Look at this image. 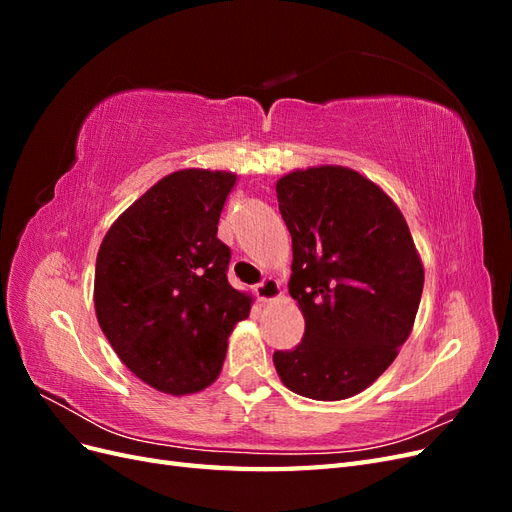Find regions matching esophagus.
Returning a JSON list of instances; mask_svg holds the SVG:
<instances>
[{"instance_id":"34e87169","label":"esophagus","mask_w":512,"mask_h":512,"mask_svg":"<svg viewBox=\"0 0 512 512\" xmlns=\"http://www.w3.org/2000/svg\"><path fill=\"white\" fill-rule=\"evenodd\" d=\"M256 297L260 301H273V299H280V282L273 280V277H267V280H262L260 284H256Z\"/></svg>"}]
</instances>
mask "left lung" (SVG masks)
<instances>
[{
    "instance_id": "8db88e82",
    "label": "left lung",
    "mask_w": 512,
    "mask_h": 512,
    "mask_svg": "<svg viewBox=\"0 0 512 512\" xmlns=\"http://www.w3.org/2000/svg\"><path fill=\"white\" fill-rule=\"evenodd\" d=\"M292 237L290 297L305 335L273 363L290 391L346 399L404 346L425 273L404 215L376 183L344 166L294 170L275 185Z\"/></svg>"
}]
</instances>
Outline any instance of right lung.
<instances>
[{
    "mask_svg": "<svg viewBox=\"0 0 512 512\" xmlns=\"http://www.w3.org/2000/svg\"><path fill=\"white\" fill-rule=\"evenodd\" d=\"M237 177L177 170L108 228L96 258L100 329L136 378L170 395L218 378L252 299L228 284L218 222Z\"/></svg>",
    "mask_w": 512,
    "mask_h": 512,
    "instance_id": "obj_1",
    "label": "right lung"
}]
</instances>
